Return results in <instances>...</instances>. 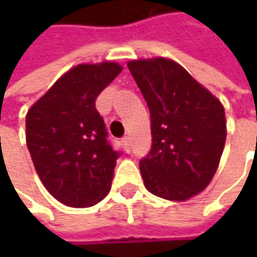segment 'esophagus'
Masks as SVG:
<instances>
[{
	"label": "esophagus",
	"instance_id": "1",
	"mask_svg": "<svg viewBox=\"0 0 257 257\" xmlns=\"http://www.w3.org/2000/svg\"><path fill=\"white\" fill-rule=\"evenodd\" d=\"M122 143H123V146H125V150L129 152V150H131V140H129L128 135H125V137L122 138Z\"/></svg>",
	"mask_w": 257,
	"mask_h": 257
}]
</instances>
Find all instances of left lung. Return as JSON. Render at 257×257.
Returning <instances> with one entry per match:
<instances>
[{"label": "left lung", "mask_w": 257, "mask_h": 257, "mask_svg": "<svg viewBox=\"0 0 257 257\" xmlns=\"http://www.w3.org/2000/svg\"><path fill=\"white\" fill-rule=\"evenodd\" d=\"M129 71L149 111L152 147L140 161L147 190L184 201L211 181L226 141L225 110L174 61H131Z\"/></svg>", "instance_id": "1"}]
</instances>
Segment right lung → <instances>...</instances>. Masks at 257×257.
Here are the masks:
<instances>
[{
	"label": "right lung",
	"instance_id": "1",
	"mask_svg": "<svg viewBox=\"0 0 257 257\" xmlns=\"http://www.w3.org/2000/svg\"><path fill=\"white\" fill-rule=\"evenodd\" d=\"M120 71L114 62L77 65L26 114V146L35 171L46 189L68 207L95 205L111 187L122 152L107 138L95 101Z\"/></svg>",
	"mask_w": 257,
	"mask_h": 257
}]
</instances>
